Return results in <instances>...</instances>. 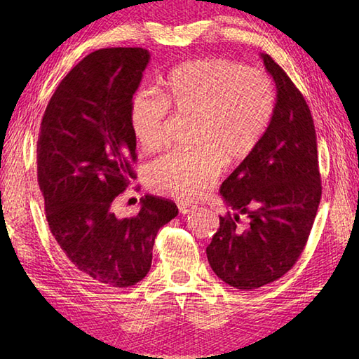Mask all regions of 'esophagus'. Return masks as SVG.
<instances>
[{
  "label": "esophagus",
  "instance_id": "obj_1",
  "mask_svg": "<svg viewBox=\"0 0 359 359\" xmlns=\"http://www.w3.org/2000/svg\"><path fill=\"white\" fill-rule=\"evenodd\" d=\"M177 208H179L180 215H188L189 211H193V210L196 208V205L187 203V202H179V203H177Z\"/></svg>",
  "mask_w": 359,
  "mask_h": 359
}]
</instances>
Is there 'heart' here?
I'll return each mask as SVG.
<instances>
[{
    "label": "heart",
    "mask_w": 359,
    "mask_h": 359,
    "mask_svg": "<svg viewBox=\"0 0 359 359\" xmlns=\"http://www.w3.org/2000/svg\"><path fill=\"white\" fill-rule=\"evenodd\" d=\"M160 97L137 90L129 102V125L137 144L154 151L163 139L168 109L196 120L193 151L154 160L147 177L152 191L177 199L201 196L220 172L248 157L269 129L276 90L269 75L226 58H201L175 66Z\"/></svg>",
    "instance_id": "b5f03b06"
}]
</instances>
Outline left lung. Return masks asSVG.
<instances>
[{
    "instance_id": "1",
    "label": "left lung",
    "mask_w": 359,
    "mask_h": 359,
    "mask_svg": "<svg viewBox=\"0 0 359 359\" xmlns=\"http://www.w3.org/2000/svg\"><path fill=\"white\" fill-rule=\"evenodd\" d=\"M276 85L271 123L255 151L220 185L234 215L220 217L207 247L212 271L225 284L255 290L292 269L306 247L321 201L313 118L284 69L261 53ZM245 214L248 225L238 217Z\"/></svg>"
}]
</instances>
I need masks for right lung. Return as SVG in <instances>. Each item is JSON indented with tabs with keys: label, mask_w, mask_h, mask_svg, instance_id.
<instances>
[{
	"label": "right lung",
	"mask_w": 359,
	"mask_h": 359,
	"mask_svg": "<svg viewBox=\"0 0 359 359\" xmlns=\"http://www.w3.org/2000/svg\"><path fill=\"white\" fill-rule=\"evenodd\" d=\"M149 57L142 48L90 52L55 89L36 142L50 233L83 276L106 287H131L147 276L157 231L179 212L174 202L149 194L139 215L112 211L135 179L129 102Z\"/></svg>",
	"instance_id": "obj_1"
}]
</instances>
